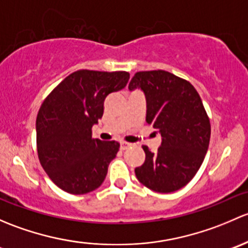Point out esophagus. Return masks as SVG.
<instances>
[{"instance_id": "obj_1", "label": "esophagus", "mask_w": 248, "mask_h": 248, "mask_svg": "<svg viewBox=\"0 0 248 248\" xmlns=\"http://www.w3.org/2000/svg\"><path fill=\"white\" fill-rule=\"evenodd\" d=\"M131 145H132L131 143L123 141V142H121V149H122V150H125V149H127V148L131 147Z\"/></svg>"}]
</instances>
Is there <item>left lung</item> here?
<instances>
[{
    "mask_svg": "<svg viewBox=\"0 0 248 248\" xmlns=\"http://www.w3.org/2000/svg\"><path fill=\"white\" fill-rule=\"evenodd\" d=\"M135 88L144 92L145 121L162 137L155 153L143 145L145 160L135 174L155 192H174L190 183L203 163L210 141L209 117L195 87L172 73L139 71L129 83L130 91Z\"/></svg>",
    "mask_w": 248,
    "mask_h": 248,
    "instance_id": "obj_1",
    "label": "left lung"
}]
</instances>
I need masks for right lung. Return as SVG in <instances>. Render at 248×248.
Wrapping results in <instances>:
<instances>
[{"label":"right lung","instance_id":"add662e5","mask_svg":"<svg viewBox=\"0 0 248 248\" xmlns=\"http://www.w3.org/2000/svg\"><path fill=\"white\" fill-rule=\"evenodd\" d=\"M127 71L78 70L43 101L37 116V150L42 167L60 188L85 195L103 184L119 143L92 137L108 94L126 86Z\"/></svg>","mask_w":248,"mask_h":248}]
</instances>
